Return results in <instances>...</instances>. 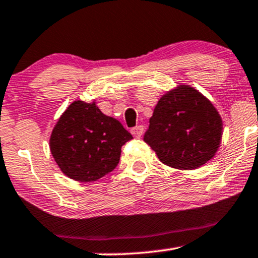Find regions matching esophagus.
I'll use <instances>...</instances> for the list:
<instances>
[{"label": "esophagus", "mask_w": 258, "mask_h": 258, "mask_svg": "<svg viewBox=\"0 0 258 258\" xmlns=\"http://www.w3.org/2000/svg\"><path fill=\"white\" fill-rule=\"evenodd\" d=\"M130 132H132V134L134 135L135 138H140L141 135H143V133H144V126L143 125H137V126H134V128H133L132 130H130Z\"/></svg>", "instance_id": "esophagus-1"}]
</instances>
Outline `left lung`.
<instances>
[{
    "instance_id": "1",
    "label": "left lung",
    "mask_w": 258,
    "mask_h": 258,
    "mask_svg": "<svg viewBox=\"0 0 258 258\" xmlns=\"http://www.w3.org/2000/svg\"><path fill=\"white\" fill-rule=\"evenodd\" d=\"M221 135L223 120L212 102L181 85L157 102L144 141L165 165L195 170L214 157Z\"/></svg>"
}]
</instances>
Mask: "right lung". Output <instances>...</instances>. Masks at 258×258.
<instances>
[{"label": "right lung", "mask_w": 258, "mask_h": 258, "mask_svg": "<svg viewBox=\"0 0 258 258\" xmlns=\"http://www.w3.org/2000/svg\"><path fill=\"white\" fill-rule=\"evenodd\" d=\"M133 137L96 102L75 101L55 124L50 151L63 174L79 182L98 181L117 167L121 146Z\"/></svg>", "instance_id": "add662e5"}]
</instances>
